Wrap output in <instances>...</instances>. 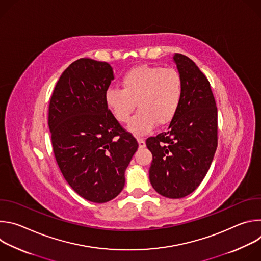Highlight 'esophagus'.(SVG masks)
Returning a JSON list of instances; mask_svg holds the SVG:
<instances>
[{"label": "esophagus", "mask_w": 261, "mask_h": 261, "mask_svg": "<svg viewBox=\"0 0 261 261\" xmlns=\"http://www.w3.org/2000/svg\"><path fill=\"white\" fill-rule=\"evenodd\" d=\"M137 141H138V144H139V147H144L145 146V141H144V139H142V138H140V137H138L137 138Z\"/></svg>", "instance_id": "1"}]
</instances>
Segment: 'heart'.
I'll use <instances>...</instances> for the list:
<instances>
[{
    "mask_svg": "<svg viewBox=\"0 0 261 261\" xmlns=\"http://www.w3.org/2000/svg\"><path fill=\"white\" fill-rule=\"evenodd\" d=\"M182 95V81L172 68L141 66L128 71L122 89L109 88L105 101L120 123H127L135 109L138 113L128 126L136 136L151 132L156 123L168 124L176 115Z\"/></svg>",
    "mask_w": 261,
    "mask_h": 261,
    "instance_id": "obj_1",
    "label": "heart"
}]
</instances>
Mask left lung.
<instances>
[{"label": "left lung", "mask_w": 261, "mask_h": 261, "mask_svg": "<svg viewBox=\"0 0 261 261\" xmlns=\"http://www.w3.org/2000/svg\"><path fill=\"white\" fill-rule=\"evenodd\" d=\"M182 81L181 101L168 129L146 139L153 155L150 181L167 198L192 193L210 169L218 144V111L211 85L196 64L174 54Z\"/></svg>", "instance_id": "obj_1"}]
</instances>
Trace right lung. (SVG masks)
<instances>
[{
	"label": "right lung",
	"instance_id": "right-lung-1",
	"mask_svg": "<svg viewBox=\"0 0 261 261\" xmlns=\"http://www.w3.org/2000/svg\"><path fill=\"white\" fill-rule=\"evenodd\" d=\"M114 71L106 62L80 59L59 79L48 108L57 163L83 198L104 203L125 186V170L138 143L116 120L105 101Z\"/></svg>",
	"mask_w": 261,
	"mask_h": 261
}]
</instances>
